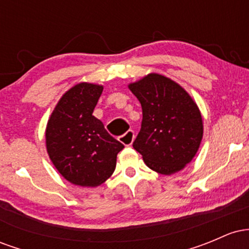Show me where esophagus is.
<instances>
[{
	"mask_svg": "<svg viewBox=\"0 0 249 249\" xmlns=\"http://www.w3.org/2000/svg\"><path fill=\"white\" fill-rule=\"evenodd\" d=\"M119 142H122L123 145H125V146H130L131 144L133 142V139H134V132L132 130L127 131L126 133H124L123 136L119 137Z\"/></svg>",
	"mask_w": 249,
	"mask_h": 249,
	"instance_id": "34e87169",
	"label": "esophagus"
}]
</instances>
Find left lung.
Segmentation results:
<instances>
[{
	"label": "left lung",
	"instance_id": "8db88e82",
	"mask_svg": "<svg viewBox=\"0 0 249 249\" xmlns=\"http://www.w3.org/2000/svg\"><path fill=\"white\" fill-rule=\"evenodd\" d=\"M142 108L133 148L154 172L171 176L192 161L204 136L201 112L181 85L151 72L127 85Z\"/></svg>",
	"mask_w": 249,
	"mask_h": 249
}]
</instances>
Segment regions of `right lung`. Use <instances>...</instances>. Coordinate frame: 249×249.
Listing matches in <instances>:
<instances>
[{"label": "right lung", "mask_w": 249, "mask_h": 249, "mask_svg": "<svg viewBox=\"0 0 249 249\" xmlns=\"http://www.w3.org/2000/svg\"><path fill=\"white\" fill-rule=\"evenodd\" d=\"M103 85L82 82L61 97L45 128V146L56 170L71 184L97 187L112 176L124 145L92 115Z\"/></svg>", "instance_id": "right-lung-1"}]
</instances>
